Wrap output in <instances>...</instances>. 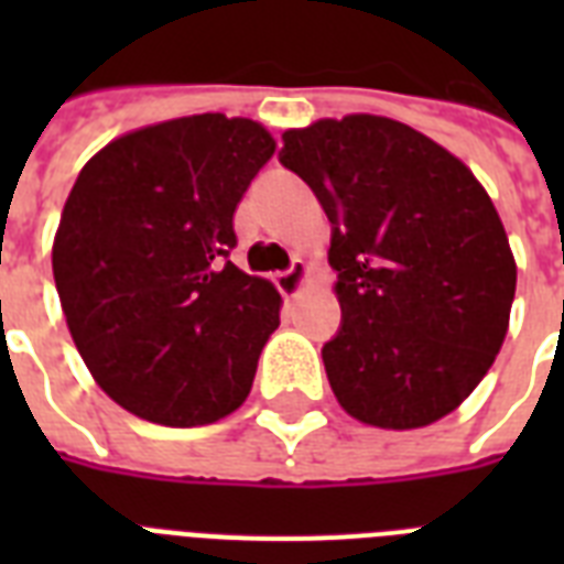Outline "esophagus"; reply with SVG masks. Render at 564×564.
I'll return each instance as SVG.
<instances>
[{
  "label": "esophagus",
  "mask_w": 564,
  "mask_h": 564,
  "mask_svg": "<svg viewBox=\"0 0 564 564\" xmlns=\"http://www.w3.org/2000/svg\"><path fill=\"white\" fill-rule=\"evenodd\" d=\"M307 274H310L307 263L295 257V260L290 263V269L278 274V290H281L283 295H295V292L304 286V281H307Z\"/></svg>",
  "instance_id": "obj_1"
}]
</instances>
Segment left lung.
<instances>
[{
    "mask_svg": "<svg viewBox=\"0 0 564 564\" xmlns=\"http://www.w3.org/2000/svg\"><path fill=\"white\" fill-rule=\"evenodd\" d=\"M278 161L330 219L343 325L322 360L336 401L383 430L456 410L498 357L516 299L480 181L415 128L369 113L286 131Z\"/></svg>",
    "mask_w": 564,
    "mask_h": 564,
    "instance_id": "1",
    "label": "left lung"
}]
</instances>
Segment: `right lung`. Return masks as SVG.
Instances as JSON below:
<instances>
[{"label": "right lung", "mask_w": 564, "mask_h": 564, "mask_svg": "<svg viewBox=\"0 0 564 564\" xmlns=\"http://www.w3.org/2000/svg\"><path fill=\"white\" fill-rule=\"evenodd\" d=\"M274 154L251 119H172L105 145L61 213L52 272L75 348L105 392L166 427L246 401L281 295L230 263L234 210Z\"/></svg>", "instance_id": "obj_1"}]
</instances>
